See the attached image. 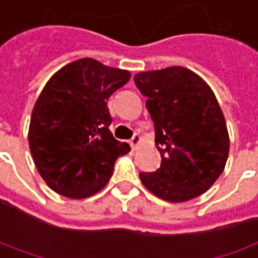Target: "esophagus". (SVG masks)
Instances as JSON below:
<instances>
[{
  "instance_id": "34e87169",
  "label": "esophagus",
  "mask_w": 258,
  "mask_h": 258,
  "mask_svg": "<svg viewBox=\"0 0 258 258\" xmlns=\"http://www.w3.org/2000/svg\"><path fill=\"white\" fill-rule=\"evenodd\" d=\"M140 143H141V137L139 136V134H134V136H133V139L130 140V144H131V147H133V149H137Z\"/></svg>"
}]
</instances>
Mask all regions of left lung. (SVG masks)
<instances>
[{
	"label": "left lung",
	"instance_id": "1",
	"mask_svg": "<svg viewBox=\"0 0 258 258\" xmlns=\"http://www.w3.org/2000/svg\"><path fill=\"white\" fill-rule=\"evenodd\" d=\"M156 131L162 164L141 172L151 194L186 202L207 192L224 172L230 151L225 118L215 94L195 72L172 66L134 76Z\"/></svg>",
	"mask_w": 258,
	"mask_h": 258
}]
</instances>
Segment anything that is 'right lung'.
<instances>
[{
    "mask_svg": "<svg viewBox=\"0 0 258 258\" xmlns=\"http://www.w3.org/2000/svg\"><path fill=\"white\" fill-rule=\"evenodd\" d=\"M130 76L86 57L63 66L43 88L31 112L28 146L40 176L56 194L95 195L111 179L115 160L131 150L108 128L107 107Z\"/></svg>",
    "mask_w": 258,
    "mask_h": 258,
    "instance_id": "1",
    "label": "right lung"
}]
</instances>
